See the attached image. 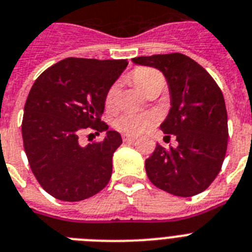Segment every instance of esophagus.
Wrapping results in <instances>:
<instances>
[{"label": "esophagus", "instance_id": "esophagus-1", "mask_svg": "<svg viewBox=\"0 0 252 252\" xmlns=\"http://www.w3.org/2000/svg\"><path fill=\"white\" fill-rule=\"evenodd\" d=\"M136 139H137V137L129 136V134H124V136H123V141H124V142H126V143L136 142Z\"/></svg>", "mask_w": 252, "mask_h": 252}]
</instances>
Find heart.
<instances>
[{"mask_svg": "<svg viewBox=\"0 0 252 252\" xmlns=\"http://www.w3.org/2000/svg\"><path fill=\"white\" fill-rule=\"evenodd\" d=\"M130 78L137 88L142 91L143 94H147L152 88H162L165 84L164 75L152 67H137ZM116 92H118L116 84L110 87L106 94L107 105L113 103ZM154 124H155V118L151 114H124L115 120L116 128L128 134H139L151 128Z\"/></svg>", "mask_w": 252, "mask_h": 252, "instance_id": "obj_1", "label": "heart"}]
</instances>
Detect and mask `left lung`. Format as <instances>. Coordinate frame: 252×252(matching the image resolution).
Here are the masks:
<instances>
[{"label":"left lung","mask_w":252,"mask_h":252,"mask_svg":"<svg viewBox=\"0 0 252 252\" xmlns=\"http://www.w3.org/2000/svg\"><path fill=\"white\" fill-rule=\"evenodd\" d=\"M156 67L166 78L170 110L160 126L178 145H156L145 162L152 185L168 193L191 197L213 183L223 165L228 145V118L220 88L196 61L183 54L132 59Z\"/></svg>","instance_id":"8db88e82"}]
</instances>
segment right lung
<instances>
[{
    "label": "right lung",
    "mask_w": 252,
    "mask_h": 252,
    "mask_svg": "<svg viewBox=\"0 0 252 252\" xmlns=\"http://www.w3.org/2000/svg\"><path fill=\"white\" fill-rule=\"evenodd\" d=\"M126 60L67 58L37 78L22 123L32 172L44 191L63 201H82L106 187L122 137L101 122L107 91ZM105 130L100 143L80 146L82 134Z\"/></svg>",
    "instance_id": "add662e5"
}]
</instances>
